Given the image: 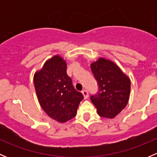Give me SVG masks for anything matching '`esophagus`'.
<instances>
[{"instance_id":"esophagus-1","label":"esophagus","mask_w":157,"mask_h":157,"mask_svg":"<svg viewBox=\"0 0 157 157\" xmlns=\"http://www.w3.org/2000/svg\"><path fill=\"white\" fill-rule=\"evenodd\" d=\"M82 93H83V96H84V99H87L88 96H89L87 90H83V91H82Z\"/></svg>"}]
</instances>
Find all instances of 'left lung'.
<instances>
[{
  "label": "left lung",
  "instance_id": "1",
  "mask_svg": "<svg viewBox=\"0 0 157 157\" xmlns=\"http://www.w3.org/2000/svg\"><path fill=\"white\" fill-rule=\"evenodd\" d=\"M91 71L98 83V91L90 96L98 115L112 118L127 105L131 81L121 69L105 58L91 64Z\"/></svg>",
  "mask_w": 157,
  "mask_h": 157
}]
</instances>
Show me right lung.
Instances as JSON below:
<instances>
[{
    "label": "right lung",
    "instance_id": "add662e5",
    "mask_svg": "<svg viewBox=\"0 0 157 157\" xmlns=\"http://www.w3.org/2000/svg\"><path fill=\"white\" fill-rule=\"evenodd\" d=\"M33 80L39 104L49 117L59 122L75 117L83 96L73 86L63 58L55 55L47 61Z\"/></svg>",
    "mask_w": 157,
    "mask_h": 157
}]
</instances>
